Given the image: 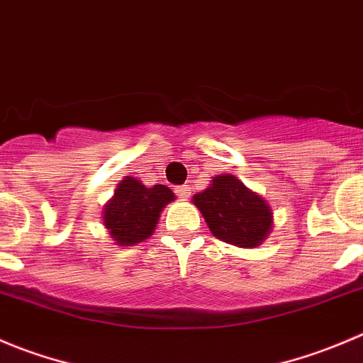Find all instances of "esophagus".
<instances>
[{
	"label": "esophagus",
	"instance_id": "1",
	"mask_svg": "<svg viewBox=\"0 0 363 363\" xmlns=\"http://www.w3.org/2000/svg\"><path fill=\"white\" fill-rule=\"evenodd\" d=\"M177 196L182 199H186L190 196V186L189 185H178L177 186Z\"/></svg>",
	"mask_w": 363,
	"mask_h": 363
}]
</instances>
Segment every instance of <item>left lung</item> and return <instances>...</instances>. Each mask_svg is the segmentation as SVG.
<instances>
[{"label": "left lung", "instance_id": "left-lung-1", "mask_svg": "<svg viewBox=\"0 0 363 363\" xmlns=\"http://www.w3.org/2000/svg\"><path fill=\"white\" fill-rule=\"evenodd\" d=\"M194 204L210 231L231 245H259L272 229V210L267 201L233 174L215 177L211 186L194 196Z\"/></svg>", "mask_w": 363, "mask_h": 363}]
</instances>
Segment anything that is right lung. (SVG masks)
<instances>
[{
	"mask_svg": "<svg viewBox=\"0 0 363 363\" xmlns=\"http://www.w3.org/2000/svg\"><path fill=\"white\" fill-rule=\"evenodd\" d=\"M173 199L174 194L169 186L153 185L148 189L134 178H125L107 203L104 224L109 229L111 238L120 245H134L150 238L160 211Z\"/></svg>",
	"mask_w": 363,
	"mask_h": 363,
	"instance_id": "obj_1",
	"label": "right lung"
}]
</instances>
